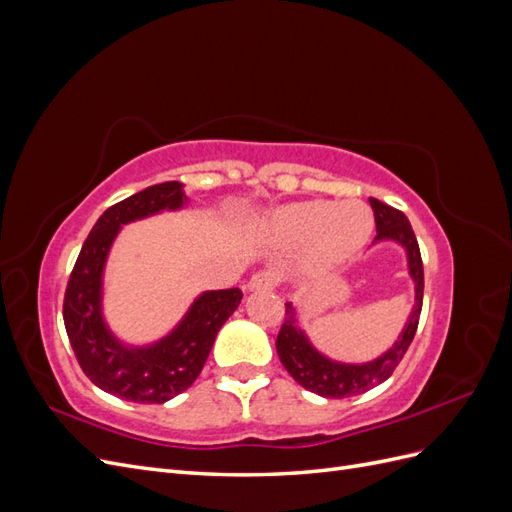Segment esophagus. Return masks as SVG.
<instances>
[{
    "mask_svg": "<svg viewBox=\"0 0 512 512\" xmlns=\"http://www.w3.org/2000/svg\"><path fill=\"white\" fill-rule=\"evenodd\" d=\"M273 286H275V275L271 271H258L256 275L250 277V282H247V290L250 292L273 290Z\"/></svg>",
    "mask_w": 512,
    "mask_h": 512,
    "instance_id": "34e87169",
    "label": "esophagus"
}]
</instances>
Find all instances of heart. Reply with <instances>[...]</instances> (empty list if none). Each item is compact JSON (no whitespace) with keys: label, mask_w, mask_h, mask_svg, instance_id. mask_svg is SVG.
<instances>
[{"label":"heart","mask_w":512,"mask_h":512,"mask_svg":"<svg viewBox=\"0 0 512 512\" xmlns=\"http://www.w3.org/2000/svg\"><path fill=\"white\" fill-rule=\"evenodd\" d=\"M271 239L282 245H303V269L324 273L359 254L374 232V215L361 200L314 198L275 209L267 220Z\"/></svg>","instance_id":"b5f03b06"}]
</instances>
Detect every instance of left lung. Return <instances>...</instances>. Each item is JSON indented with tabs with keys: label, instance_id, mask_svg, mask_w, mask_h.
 Segmentation results:
<instances>
[{
	"label": "left lung",
	"instance_id": "8db88e82",
	"mask_svg": "<svg viewBox=\"0 0 512 512\" xmlns=\"http://www.w3.org/2000/svg\"><path fill=\"white\" fill-rule=\"evenodd\" d=\"M369 205L374 209L378 232L371 245L395 243L404 250L408 275L414 284V305L389 350H384L376 359L365 363H346L331 359L329 354L318 350L312 342V337L303 329L297 305L286 303V318L275 342L277 354H280V361L288 374L294 378V382H299L303 389L327 399L361 395L382 384L384 380H389L399 361L404 359L408 346L412 344L418 327V318H421L425 282L421 250H418L414 230L401 211L380 203L376 198H369Z\"/></svg>",
	"mask_w": 512,
	"mask_h": 512
}]
</instances>
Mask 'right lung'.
<instances>
[{
  "instance_id": "add662e5",
  "label": "right lung",
  "mask_w": 512,
  "mask_h": 512,
  "mask_svg": "<svg viewBox=\"0 0 512 512\" xmlns=\"http://www.w3.org/2000/svg\"><path fill=\"white\" fill-rule=\"evenodd\" d=\"M190 205L183 183L149 185L108 207L91 228L76 258L64 299V324L85 376L104 393L136 401L164 404L190 389L205 367L215 335L235 314L243 292L205 290L166 335L149 344H128L113 333L104 316V271L113 243L126 224Z\"/></svg>"
}]
</instances>
